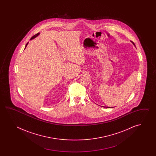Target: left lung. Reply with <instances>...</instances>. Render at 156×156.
<instances>
[{"label": "left lung", "mask_w": 156, "mask_h": 156, "mask_svg": "<svg viewBox=\"0 0 156 156\" xmlns=\"http://www.w3.org/2000/svg\"><path fill=\"white\" fill-rule=\"evenodd\" d=\"M133 43V44H134V46H135V44H134V43H133V42H132ZM104 108H105V107H104ZM107 108H110V107H107Z\"/></svg>", "instance_id": "left-lung-1"}]
</instances>
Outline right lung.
<instances>
[{
	"instance_id": "right-lung-1",
	"label": "right lung",
	"mask_w": 156,
	"mask_h": 156,
	"mask_svg": "<svg viewBox=\"0 0 156 156\" xmlns=\"http://www.w3.org/2000/svg\"><path fill=\"white\" fill-rule=\"evenodd\" d=\"M39 34H40V33H37V34H35V35H34V36H33L32 37V38H30V40H33V39H34V38H36V37L38 36V35H39ZM28 43H27L26 45V47H25V48H26L27 46V45H28ZM25 48H24V50H25Z\"/></svg>"
}]
</instances>
